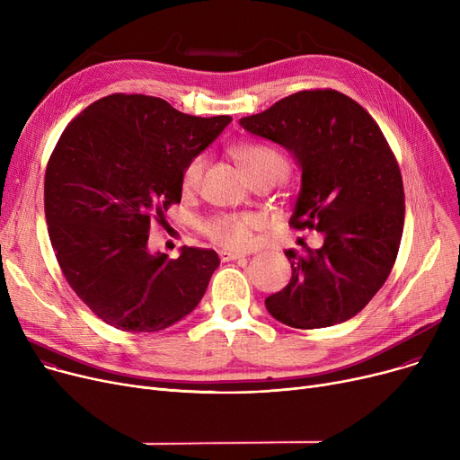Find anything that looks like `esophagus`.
Returning a JSON list of instances; mask_svg holds the SVG:
<instances>
[{"label":"esophagus","instance_id":"34e87169","mask_svg":"<svg viewBox=\"0 0 460 460\" xmlns=\"http://www.w3.org/2000/svg\"><path fill=\"white\" fill-rule=\"evenodd\" d=\"M244 257H246L244 253H236V252H227V250L220 252V259H222L224 262H229V261H238V259H244Z\"/></svg>","mask_w":460,"mask_h":460}]
</instances>
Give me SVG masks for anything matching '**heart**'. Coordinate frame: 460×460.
I'll return each instance as SVG.
<instances>
[{
    "instance_id": "heart-1",
    "label": "heart",
    "mask_w": 460,
    "mask_h": 460,
    "mask_svg": "<svg viewBox=\"0 0 460 460\" xmlns=\"http://www.w3.org/2000/svg\"><path fill=\"white\" fill-rule=\"evenodd\" d=\"M234 156L240 162V165L244 167L248 177L261 172H279L285 177L288 169L285 156L279 151L267 147V145H244V147L236 149ZM203 169V156H196L186 165L182 173L184 190H193L199 184ZM257 226L259 220L255 216L222 214L203 224V233L216 244H220L227 250L243 252L253 246V231L257 229Z\"/></svg>"
}]
</instances>
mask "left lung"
<instances>
[{
  "mask_svg": "<svg viewBox=\"0 0 460 460\" xmlns=\"http://www.w3.org/2000/svg\"><path fill=\"white\" fill-rule=\"evenodd\" d=\"M238 123L293 155L302 182L291 226L324 236L319 250L285 252L291 281L264 305L302 330L349 321L388 279L402 236V179L388 141L364 108L332 89L295 93Z\"/></svg>",
  "mask_w": 460,
  "mask_h": 460,
  "instance_id": "1",
  "label": "left lung"
}]
</instances>
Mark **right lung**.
I'll return each instance as SVG.
<instances>
[{
    "instance_id": "obj_1",
    "label": "right lung",
    "mask_w": 460,
    "mask_h": 460,
    "mask_svg": "<svg viewBox=\"0 0 460 460\" xmlns=\"http://www.w3.org/2000/svg\"><path fill=\"white\" fill-rule=\"evenodd\" d=\"M156 96L110 94L61 134L44 177V214L59 267L84 304L123 332H158L201 302L214 250H149L155 216L181 203L182 173L231 123Z\"/></svg>"
}]
</instances>
